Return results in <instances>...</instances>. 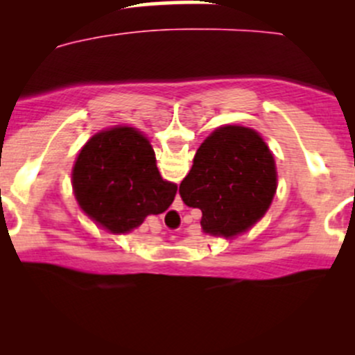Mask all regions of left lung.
I'll list each match as a JSON object with an SVG mask.
<instances>
[{"mask_svg":"<svg viewBox=\"0 0 355 355\" xmlns=\"http://www.w3.org/2000/svg\"><path fill=\"white\" fill-rule=\"evenodd\" d=\"M277 183L274 153L262 135L243 125H223L198 146L180 195L202 210L203 234L235 239L263 218Z\"/></svg>","mask_w":355,"mask_h":355,"instance_id":"1","label":"left lung"}]
</instances>
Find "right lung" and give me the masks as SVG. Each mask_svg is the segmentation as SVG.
Segmentation results:
<instances>
[{"label":"right lung","mask_w":355,"mask_h":355,"mask_svg":"<svg viewBox=\"0 0 355 355\" xmlns=\"http://www.w3.org/2000/svg\"><path fill=\"white\" fill-rule=\"evenodd\" d=\"M78 207L110 234H130L172 205L177 183L158 172L150 140L138 128L100 130L81 146L71 170Z\"/></svg>","instance_id":"obj_1"}]
</instances>
